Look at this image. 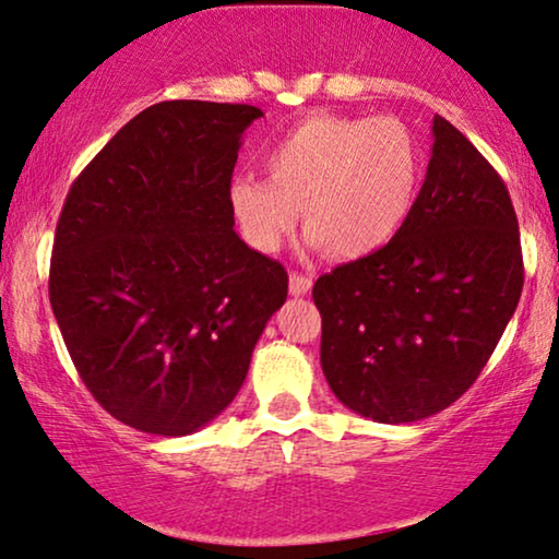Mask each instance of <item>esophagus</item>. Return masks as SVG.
<instances>
[{
	"mask_svg": "<svg viewBox=\"0 0 559 559\" xmlns=\"http://www.w3.org/2000/svg\"><path fill=\"white\" fill-rule=\"evenodd\" d=\"M311 275H304V273H292V278H288V288H292L294 296H307L311 292Z\"/></svg>",
	"mask_w": 559,
	"mask_h": 559,
	"instance_id": "esophagus-1",
	"label": "esophagus"
}]
</instances>
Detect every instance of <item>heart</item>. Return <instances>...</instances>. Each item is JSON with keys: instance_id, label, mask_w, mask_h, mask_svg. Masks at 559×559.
<instances>
[{"instance_id": "b5f03b06", "label": "heart", "mask_w": 559, "mask_h": 559, "mask_svg": "<svg viewBox=\"0 0 559 559\" xmlns=\"http://www.w3.org/2000/svg\"><path fill=\"white\" fill-rule=\"evenodd\" d=\"M267 181L235 176L229 212L242 240L275 252L299 225L307 245L337 258H366L385 248L414 212L421 151L391 117L311 115L265 151Z\"/></svg>"}]
</instances>
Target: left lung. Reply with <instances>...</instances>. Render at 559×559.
I'll use <instances>...</instances> for the list:
<instances>
[{
    "mask_svg": "<svg viewBox=\"0 0 559 559\" xmlns=\"http://www.w3.org/2000/svg\"><path fill=\"white\" fill-rule=\"evenodd\" d=\"M414 212L373 255L314 284L322 370L349 412L408 424L475 383L524 286L519 222L501 176L437 115Z\"/></svg>",
    "mask_w": 559,
    "mask_h": 559,
    "instance_id": "left-lung-1",
    "label": "left lung"
}]
</instances>
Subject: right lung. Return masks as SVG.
Listing matches in <instances>:
<instances>
[{
	"label": "right lung",
	"mask_w": 559,
	"mask_h": 559,
	"mask_svg": "<svg viewBox=\"0 0 559 559\" xmlns=\"http://www.w3.org/2000/svg\"><path fill=\"white\" fill-rule=\"evenodd\" d=\"M250 104L176 99L132 117L66 197L50 307L92 396L132 429L193 435L245 383L286 267L235 233Z\"/></svg>",
	"instance_id": "1"
}]
</instances>
